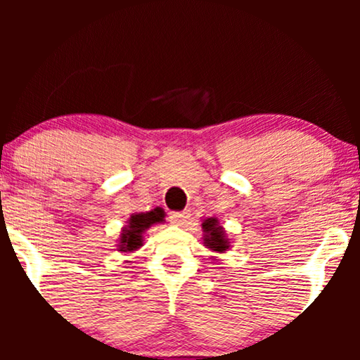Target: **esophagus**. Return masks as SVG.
Here are the masks:
<instances>
[{
    "label": "esophagus",
    "instance_id": "34e87169",
    "mask_svg": "<svg viewBox=\"0 0 360 360\" xmlns=\"http://www.w3.org/2000/svg\"><path fill=\"white\" fill-rule=\"evenodd\" d=\"M189 217H191V213L189 212H177V213L169 214V220H171V223H174V225L181 226L189 220Z\"/></svg>",
    "mask_w": 360,
    "mask_h": 360
}]
</instances>
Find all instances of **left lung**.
<instances>
[{
  "instance_id": "left-lung-1",
  "label": "left lung",
  "mask_w": 360,
  "mask_h": 360,
  "mask_svg": "<svg viewBox=\"0 0 360 360\" xmlns=\"http://www.w3.org/2000/svg\"><path fill=\"white\" fill-rule=\"evenodd\" d=\"M201 229H203V243L206 245V249L220 252V254L230 249V242L226 238L225 230H223V226L217 218H206L201 223Z\"/></svg>"
}]
</instances>
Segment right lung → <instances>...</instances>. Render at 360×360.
Listing matches in <instances>:
<instances>
[{
    "label": "right lung",
    "instance_id": "right-lung-1",
    "mask_svg": "<svg viewBox=\"0 0 360 360\" xmlns=\"http://www.w3.org/2000/svg\"><path fill=\"white\" fill-rule=\"evenodd\" d=\"M164 217H166V213H164L162 208H154L146 213L131 214L128 218L127 225L122 229V235H120L118 240V250L130 254V252L140 249L143 242L142 235L146 233V230L150 229L155 223H164Z\"/></svg>",
    "mask_w": 360,
    "mask_h": 360
}]
</instances>
